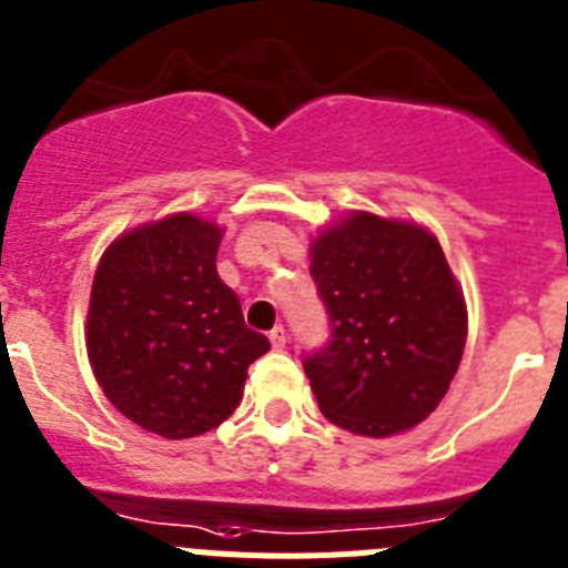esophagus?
<instances>
[{
  "instance_id": "1",
  "label": "esophagus",
  "mask_w": 568,
  "mask_h": 568,
  "mask_svg": "<svg viewBox=\"0 0 568 568\" xmlns=\"http://www.w3.org/2000/svg\"><path fill=\"white\" fill-rule=\"evenodd\" d=\"M268 339H272L274 351H283V347L288 345V334H285L283 325H277V328H272V334H268Z\"/></svg>"
}]
</instances>
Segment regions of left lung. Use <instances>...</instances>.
Returning a JSON list of instances; mask_svg holds the SVG:
<instances>
[{
    "label": "left lung",
    "mask_w": 568,
    "mask_h": 568,
    "mask_svg": "<svg viewBox=\"0 0 568 568\" xmlns=\"http://www.w3.org/2000/svg\"><path fill=\"white\" fill-rule=\"evenodd\" d=\"M311 277L334 331L305 359L322 416L365 438L413 430L447 396L467 342L464 291L436 234L354 209L311 240Z\"/></svg>",
    "instance_id": "obj_1"
}]
</instances>
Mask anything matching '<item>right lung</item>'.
Instances as JSON below:
<instances>
[{
  "mask_svg": "<svg viewBox=\"0 0 568 568\" xmlns=\"http://www.w3.org/2000/svg\"><path fill=\"white\" fill-rule=\"evenodd\" d=\"M223 226L178 212L104 248L87 308V356L115 410L163 438L203 436L243 398L268 339L217 277Z\"/></svg>",
  "mask_w": 568,
  "mask_h": 568,
  "instance_id": "right-lung-1",
  "label": "right lung"
}]
</instances>
